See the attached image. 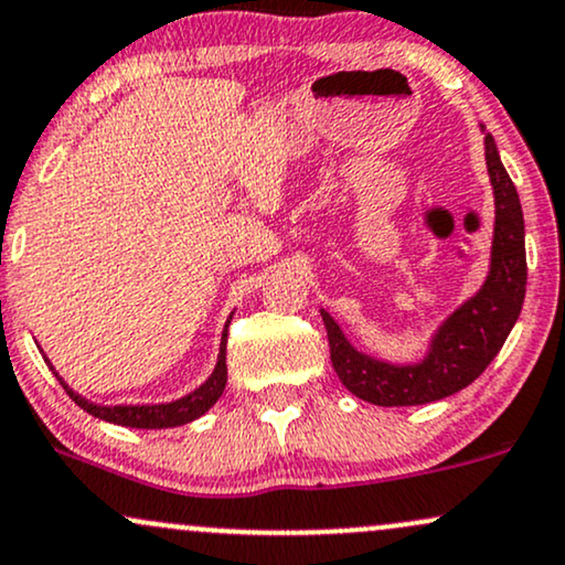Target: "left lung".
<instances>
[{
    "instance_id": "left-lung-1",
    "label": "left lung",
    "mask_w": 565,
    "mask_h": 565,
    "mask_svg": "<svg viewBox=\"0 0 565 565\" xmlns=\"http://www.w3.org/2000/svg\"><path fill=\"white\" fill-rule=\"evenodd\" d=\"M484 131V126H481ZM484 160L494 194V228L489 268L481 287L466 297L431 331L418 360H386L350 342L329 310L321 318L329 334L331 363L355 397L379 407L426 405L466 390L479 379L519 321L526 295V247L519 192L502 166L492 134L484 136Z\"/></svg>"
}]
</instances>
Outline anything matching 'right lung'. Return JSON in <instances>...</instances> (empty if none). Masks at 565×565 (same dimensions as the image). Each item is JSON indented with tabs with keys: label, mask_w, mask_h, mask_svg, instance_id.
Listing matches in <instances>:
<instances>
[{
	"label": "right lung",
	"mask_w": 565,
	"mask_h": 565,
	"mask_svg": "<svg viewBox=\"0 0 565 565\" xmlns=\"http://www.w3.org/2000/svg\"><path fill=\"white\" fill-rule=\"evenodd\" d=\"M231 318H234V312H231L226 326H223L221 348H217V360H215L213 373H210V376L200 386H196V390L183 394V397H179V399H171V403H147V405H99V403H92V399H86L84 394L73 392L71 386H67L65 379L60 376L57 371H54L50 358H46L44 352H42V355L46 360V365L52 369L54 376L60 379L63 390L71 394L73 403H76L78 407H84L88 416L107 420V424L128 426V429H175V426L192 424V420L205 416L210 407H213L217 399H221L223 390H226V379H228L226 339H228Z\"/></svg>",
	"instance_id": "add662e5"
}]
</instances>
